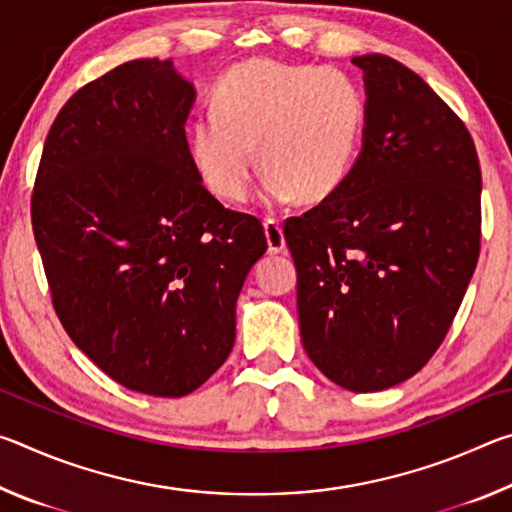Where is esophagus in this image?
<instances>
[{
	"label": "esophagus",
	"instance_id": "34e87169",
	"mask_svg": "<svg viewBox=\"0 0 512 512\" xmlns=\"http://www.w3.org/2000/svg\"><path fill=\"white\" fill-rule=\"evenodd\" d=\"M264 232H266V241H268V253H282L284 246H287V241H284V232H282L280 221L266 219Z\"/></svg>",
	"mask_w": 512,
	"mask_h": 512
}]
</instances>
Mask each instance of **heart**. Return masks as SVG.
<instances>
[{
	"instance_id": "1",
	"label": "heart",
	"mask_w": 512,
	"mask_h": 512,
	"mask_svg": "<svg viewBox=\"0 0 512 512\" xmlns=\"http://www.w3.org/2000/svg\"><path fill=\"white\" fill-rule=\"evenodd\" d=\"M361 128V94L339 69L250 58L216 83L212 112L189 126L187 151L223 201L253 192L257 146L271 201L320 203L350 176Z\"/></svg>"
}]
</instances>
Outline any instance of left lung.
<instances>
[{"label": "left lung", "mask_w": 512, "mask_h": 512, "mask_svg": "<svg viewBox=\"0 0 512 512\" xmlns=\"http://www.w3.org/2000/svg\"><path fill=\"white\" fill-rule=\"evenodd\" d=\"M366 74L363 151L336 194L284 221L300 336L327 379L354 393L427 366L481 250V167L463 119L397 60Z\"/></svg>", "instance_id": "left-lung-1"}]
</instances>
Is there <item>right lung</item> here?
<instances>
[{"label":"right lung","mask_w":512,"mask_h":512,"mask_svg":"<svg viewBox=\"0 0 512 512\" xmlns=\"http://www.w3.org/2000/svg\"><path fill=\"white\" fill-rule=\"evenodd\" d=\"M194 88L171 60L94 79L54 119L31 194L51 305L117 384L183 397L235 345V305L264 225L228 210L189 160Z\"/></svg>","instance_id":"1"}]
</instances>
